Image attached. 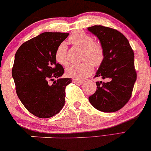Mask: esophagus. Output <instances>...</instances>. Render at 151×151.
Masks as SVG:
<instances>
[{"instance_id": "esophagus-1", "label": "esophagus", "mask_w": 151, "mask_h": 151, "mask_svg": "<svg viewBox=\"0 0 151 151\" xmlns=\"http://www.w3.org/2000/svg\"><path fill=\"white\" fill-rule=\"evenodd\" d=\"M73 83H76V84H78V85H82L83 82V81H78V80H73Z\"/></svg>"}]
</instances>
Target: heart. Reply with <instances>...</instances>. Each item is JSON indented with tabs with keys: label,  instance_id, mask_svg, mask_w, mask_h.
<instances>
[{
	"label": "heart",
	"instance_id": "1",
	"mask_svg": "<svg viewBox=\"0 0 151 151\" xmlns=\"http://www.w3.org/2000/svg\"><path fill=\"white\" fill-rule=\"evenodd\" d=\"M69 41L78 47L83 49V62L72 64L66 70V75L75 80L82 81L91 75L93 71V66L99 67L104 60V50L102 45L94 42L93 38L83 31L73 33L69 37ZM55 58L56 61L63 66L68 64L67 46L62 42L57 47Z\"/></svg>",
	"mask_w": 151,
	"mask_h": 151
}]
</instances>
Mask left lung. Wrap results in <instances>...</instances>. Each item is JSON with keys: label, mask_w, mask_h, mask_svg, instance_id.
<instances>
[{"label": "left lung", "mask_w": 151, "mask_h": 151, "mask_svg": "<svg viewBox=\"0 0 151 151\" xmlns=\"http://www.w3.org/2000/svg\"><path fill=\"white\" fill-rule=\"evenodd\" d=\"M88 30L97 37L104 50V60L94 77L109 78V82H96L97 89L89 97L91 105L104 112H116L131 98L137 74L133 49L122 33L103 26Z\"/></svg>", "instance_id": "obj_1"}]
</instances>
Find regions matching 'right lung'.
Listing matches in <instances>:
<instances>
[{
	"mask_svg": "<svg viewBox=\"0 0 151 151\" xmlns=\"http://www.w3.org/2000/svg\"><path fill=\"white\" fill-rule=\"evenodd\" d=\"M68 35L43 32L24 42L15 53L12 76L17 95L26 109L39 118L55 115L64 105L65 90L72 79L60 78L64 70L56 63L55 53Z\"/></svg>",
	"mask_w": 151,
	"mask_h": 151,
	"instance_id": "obj_1",
	"label": "right lung"
}]
</instances>
